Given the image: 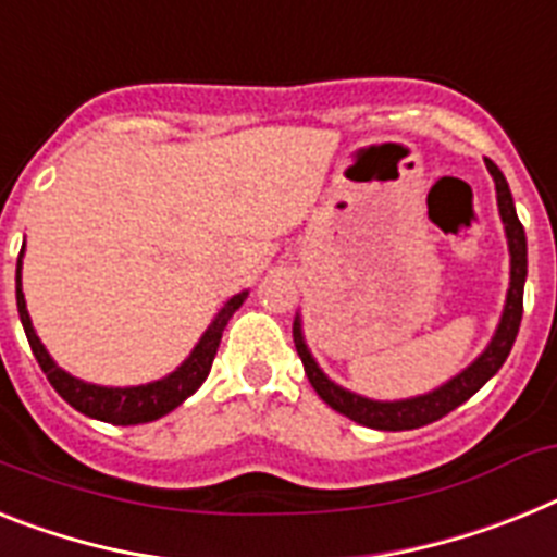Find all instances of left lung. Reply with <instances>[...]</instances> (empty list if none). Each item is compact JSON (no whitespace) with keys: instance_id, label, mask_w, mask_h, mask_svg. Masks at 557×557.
<instances>
[{"instance_id":"obj_1","label":"left lung","mask_w":557,"mask_h":557,"mask_svg":"<svg viewBox=\"0 0 557 557\" xmlns=\"http://www.w3.org/2000/svg\"><path fill=\"white\" fill-rule=\"evenodd\" d=\"M487 171L493 174V183H496V199H498V213H502V222H505L507 233V247H510V289H507V304L505 312H502V321H498V330L493 335V341L487 344V349L479 355L468 369L450 377L448 383H442L434 392L420 394V397H408V400H369V397H360L355 392H346L337 383H332L321 369H318L315 358L310 355L307 344H304L301 332V318L296 315V324H293V341H296L298 358L304 363V372L310 377L312 388L318 392V397L326 403L330 408H335L337 414L349 417L358 425L377 428V431H411V428H422L428 422L442 420L445 414H450L454 408L462 406L465 400H470L479 388L493 377V374L502 369V363L510 355L512 344H516L518 326H521V312H524V278H527V236L524 225L518 222L516 206H512L510 185H507L505 174L498 171V165L493 160H484Z\"/></svg>"}]
</instances>
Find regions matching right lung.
<instances>
[{
    "label": "right lung",
    "mask_w": 557,
    "mask_h": 557,
    "mask_svg": "<svg viewBox=\"0 0 557 557\" xmlns=\"http://www.w3.org/2000/svg\"><path fill=\"white\" fill-rule=\"evenodd\" d=\"M22 253H25V245H22ZM22 253L16 261V307L18 318H22V326H25L27 344H30L33 355L39 360L41 372L47 374L50 386L64 397L75 411L92 417V420L112 422V425H140V422H151L165 417L169 411L180 406L183 400H188L194 392H197L202 383H206L208 372H211L213 355L220 349L222 330L227 326L231 315L242 307V301L247 298V293L233 296L231 301L216 312V318L211 321V326L206 330V335L199 337V344L194 346V351L183 360V366H177V372H171L169 377L154 380V383H146V386H129V388H107L95 386V383H84V380L66 374L64 369L55 366V360L47 355L45 344L39 341L36 330H33V321L27 315L25 293H22Z\"/></svg>",
    "instance_id": "right-lung-1"
}]
</instances>
